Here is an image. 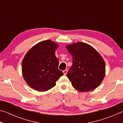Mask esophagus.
Returning a JSON list of instances; mask_svg holds the SVG:
<instances>
[{
  "instance_id": "1",
  "label": "esophagus",
  "mask_w": 123,
  "mask_h": 123,
  "mask_svg": "<svg viewBox=\"0 0 123 123\" xmlns=\"http://www.w3.org/2000/svg\"><path fill=\"white\" fill-rule=\"evenodd\" d=\"M63 72L64 75H66L67 73V70H63Z\"/></svg>"
}]
</instances>
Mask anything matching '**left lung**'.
<instances>
[{"label":"left lung","mask_w":123,"mask_h":123,"mask_svg":"<svg viewBox=\"0 0 123 123\" xmlns=\"http://www.w3.org/2000/svg\"><path fill=\"white\" fill-rule=\"evenodd\" d=\"M66 48L73 56V65L67 76L75 89L81 92L98 87L105 75V63L94 48L87 43L78 42Z\"/></svg>","instance_id":"8db88e82"}]
</instances>
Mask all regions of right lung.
<instances>
[{
	"label": "right lung",
	"instance_id": "obj_1",
	"mask_svg": "<svg viewBox=\"0 0 123 123\" xmlns=\"http://www.w3.org/2000/svg\"><path fill=\"white\" fill-rule=\"evenodd\" d=\"M59 47L51 40L40 42L25 55L22 63V74L31 88L39 92L47 91L56 85L63 75L58 69L59 61L55 56Z\"/></svg>",
	"mask_w": 123,
	"mask_h": 123
}]
</instances>
